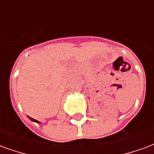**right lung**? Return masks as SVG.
<instances>
[{
	"mask_svg": "<svg viewBox=\"0 0 154 154\" xmlns=\"http://www.w3.org/2000/svg\"><path fill=\"white\" fill-rule=\"evenodd\" d=\"M28 118L29 119H30V120H32V121H34V122H36V123H39L38 121V120H36V119H33V118H31V117H29V116H28Z\"/></svg>",
	"mask_w": 154,
	"mask_h": 154,
	"instance_id": "add662e5",
	"label": "right lung"
}]
</instances>
